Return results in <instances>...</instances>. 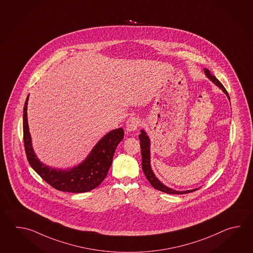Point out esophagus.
<instances>
[{
	"instance_id": "obj_1",
	"label": "esophagus",
	"mask_w": 253,
	"mask_h": 253,
	"mask_svg": "<svg viewBox=\"0 0 253 253\" xmlns=\"http://www.w3.org/2000/svg\"><path fill=\"white\" fill-rule=\"evenodd\" d=\"M140 120L135 117H131L126 121V131L127 133H131L135 131L139 126Z\"/></svg>"
}]
</instances>
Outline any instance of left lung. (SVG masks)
I'll list each match as a JSON object with an SVG mask.
<instances>
[{
    "label": "left lung",
    "instance_id": "8db88e82",
    "mask_svg": "<svg viewBox=\"0 0 253 253\" xmlns=\"http://www.w3.org/2000/svg\"><path fill=\"white\" fill-rule=\"evenodd\" d=\"M205 75L207 76V78L211 81H212V83H214L216 86H219L220 89L225 93L228 99H230L229 94H228V92L226 91L225 87L222 86V84L220 83V81L216 79V77L211 75L210 71L207 69H205ZM140 132H141V134H139V140L140 146H141V155H142V169H143V172L145 173V177L148 180V182L151 183V185L154 188L159 190L161 192H164V193L171 194H188V193L194 192V191L198 189H193V190H187V191H175V190H172L170 187H167V185H165L164 183H161L157 179L156 174L154 173L152 168H151L150 139H149V136L145 133L144 129H142Z\"/></svg>",
    "mask_w": 253,
    "mask_h": 253
}]
</instances>
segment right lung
<instances>
[{
	"label": "right lung",
	"instance_id": "add662e5",
	"mask_svg": "<svg viewBox=\"0 0 253 253\" xmlns=\"http://www.w3.org/2000/svg\"><path fill=\"white\" fill-rule=\"evenodd\" d=\"M28 95L23 108V141L28 162L45 182L62 192L86 193L96 188L108 174L117 146L124 138L123 128L114 129L105 134L77 167L58 169L44 165L34 153L27 118Z\"/></svg>",
	"mask_w": 253,
	"mask_h": 253
}]
</instances>
